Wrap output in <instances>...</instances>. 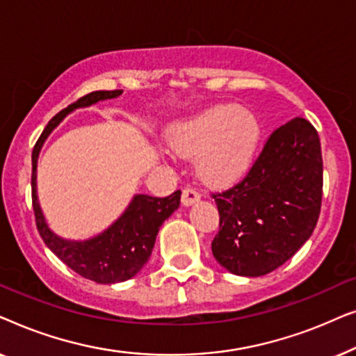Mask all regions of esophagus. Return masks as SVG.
Returning <instances> with one entry per match:
<instances>
[{"label":"esophagus","mask_w":356,"mask_h":356,"mask_svg":"<svg viewBox=\"0 0 356 356\" xmlns=\"http://www.w3.org/2000/svg\"><path fill=\"white\" fill-rule=\"evenodd\" d=\"M201 199V194H199L194 188H184L181 194V204L183 206H193L194 202H197Z\"/></svg>","instance_id":"esophagus-1"}]
</instances>
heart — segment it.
Here are the masks:
<instances>
[{
  "label": "heart",
  "mask_w": 356,
  "mask_h": 356,
  "mask_svg": "<svg viewBox=\"0 0 356 356\" xmlns=\"http://www.w3.org/2000/svg\"><path fill=\"white\" fill-rule=\"evenodd\" d=\"M254 115L235 105H216L170 129L168 143L184 157L196 155V168L206 181L228 183L250 167L259 143Z\"/></svg>",
  "instance_id": "heart-1"
}]
</instances>
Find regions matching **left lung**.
I'll return each instance as SVG.
<instances>
[{
	"mask_svg": "<svg viewBox=\"0 0 356 356\" xmlns=\"http://www.w3.org/2000/svg\"><path fill=\"white\" fill-rule=\"evenodd\" d=\"M216 199L220 228L212 254L228 272L259 277L290 259L313 235L323 199L318 131L305 118L277 128L250 172Z\"/></svg>",
	"mask_w": 356,
	"mask_h": 356,
	"instance_id": "left-lung-1",
	"label": "left lung"
}]
</instances>
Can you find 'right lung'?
I'll return each mask as SVG.
<instances>
[{"mask_svg":"<svg viewBox=\"0 0 356 356\" xmlns=\"http://www.w3.org/2000/svg\"><path fill=\"white\" fill-rule=\"evenodd\" d=\"M121 94L123 90H97L61 110L43 129L32 152V204L43 243L84 279L108 285L133 279L143 269L152 254L160 227L179 207L181 191H175L167 197L136 194L124 212L99 235L87 240H66L51 230L42 212L37 196V162L43 143L71 111L102 100L116 99Z\"/></svg>","mask_w":356,"mask_h":356,"instance_id":"obj_1","label":"right lung"}]
</instances>
